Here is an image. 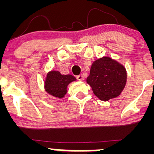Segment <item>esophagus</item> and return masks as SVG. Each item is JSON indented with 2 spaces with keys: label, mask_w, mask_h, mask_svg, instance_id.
Segmentation results:
<instances>
[{
  "label": "esophagus",
  "mask_w": 154,
  "mask_h": 154,
  "mask_svg": "<svg viewBox=\"0 0 154 154\" xmlns=\"http://www.w3.org/2000/svg\"><path fill=\"white\" fill-rule=\"evenodd\" d=\"M77 79H78L79 81H82L83 80V75H79L78 76H77Z\"/></svg>",
  "instance_id": "esophagus-1"
}]
</instances>
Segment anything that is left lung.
<instances>
[{
    "label": "left lung",
    "mask_w": 154,
    "mask_h": 154,
    "mask_svg": "<svg viewBox=\"0 0 154 154\" xmlns=\"http://www.w3.org/2000/svg\"><path fill=\"white\" fill-rule=\"evenodd\" d=\"M127 81L126 69L109 57H103L92 64L87 82L94 94L103 101L119 95Z\"/></svg>",
    "instance_id": "8db88e82"
}]
</instances>
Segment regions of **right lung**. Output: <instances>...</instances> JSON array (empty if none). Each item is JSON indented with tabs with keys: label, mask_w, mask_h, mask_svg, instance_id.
<instances>
[{
	"label": "right lung",
	"mask_w": 154,
	"mask_h": 154,
	"mask_svg": "<svg viewBox=\"0 0 154 154\" xmlns=\"http://www.w3.org/2000/svg\"><path fill=\"white\" fill-rule=\"evenodd\" d=\"M75 80V77L71 75H62L59 72L51 71L47 75L45 82V91L52 96L62 98L67 92V85Z\"/></svg>",
	"instance_id": "right-lung-1"
}]
</instances>
